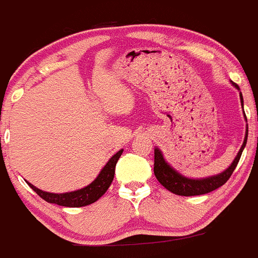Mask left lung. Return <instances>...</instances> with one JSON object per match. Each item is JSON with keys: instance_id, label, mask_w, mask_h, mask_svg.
<instances>
[{"instance_id": "1", "label": "left lung", "mask_w": 258, "mask_h": 258, "mask_svg": "<svg viewBox=\"0 0 258 258\" xmlns=\"http://www.w3.org/2000/svg\"><path fill=\"white\" fill-rule=\"evenodd\" d=\"M232 84H233V86L239 91V87L237 86L236 83L232 82ZM239 97H241V104L242 107H243V97H242V93H239ZM244 118H246V114H244ZM247 136H248V127L246 128V136H244L243 144H242L236 159L233 160L231 166H228V169H226L223 172H221V174H217L214 175V176L203 177V179H190V177L182 176L180 172H177L176 170L172 169V167L165 161L161 151L156 147V149H155V164H154L155 176H156V179L159 180V182L162 185V186L166 187L169 191L174 192V194H176V196H184V197L202 196V194H207V192L213 191V190L218 189L219 186L226 184L227 180L231 177L232 172L234 171L239 159H241L242 151H243V149L246 147Z\"/></svg>"}]
</instances>
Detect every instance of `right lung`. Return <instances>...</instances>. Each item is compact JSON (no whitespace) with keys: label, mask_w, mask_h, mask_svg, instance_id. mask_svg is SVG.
<instances>
[{"label":"right lung","mask_w":258,"mask_h":258,"mask_svg":"<svg viewBox=\"0 0 258 258\" xmlns=\"http://www.w3.org/2000/svg\"><path fill=\"white\" fill-rule=\"evenodd\" d=\"M122 152H123V150H119L117 154H114L113 156L109 159V161L104 165V167L101 170V172H99L98 176L96 177V180H93L91 184L87 185L86 187H82V189L79 190H74V191L69 192H61V194H55V192L42 191V190L37 189L36 186L30 184L29 181L26 182L40 198L46 201L47 203L57 204V206L61 207H69V208H78V207L89 206V204L98 201L104 192L107 191V189L109 187L111 182L113 181L114 169H116V164L117 161H118L119 156L122 155Z\"/></svg>","instance_id":"1"}]
</instances>
